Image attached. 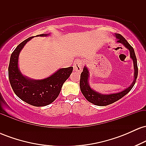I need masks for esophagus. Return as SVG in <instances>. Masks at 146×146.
<instances>
[{
  "instance_id": "esophagus-1",
  "label": "esophagus",
  "mask_w": 146,
  "mask_h": 146,
  "mask_svg": "<svg viewBox=\"0 0 146 146\" xmlns=\"http://www.w3.org/2000/svg\"><path fill=\"white\" fill-rule=\"evenodd\" d=\"M83 64L84 62L82 60H75L74 61V63H73V69H74V71L78 72V73H80L82 71V67L83 66Z\"/></svg>"
}]
</instances>
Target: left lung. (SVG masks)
Segmentation results:
<instances>
[{"mask_svg":"<svg viewBox=\"0 0 146 146\" xmlns=\"http://www.w3.org/2000/svg\"><path fill=\"white\" fill-rule=\"evenodd\" d=\"M115 37H116V38L117 39V42H119L121 44H123L130 51V58L132 59L134 64V69H135L134 76H135V79H134V81L132 82L131 85L127 88H125V89L122 90V91L119 92V93H117L103 95L95 91L94 90H93L90 87L89 84H88L89 71H88V68L86 66H84L83 68V71L82 72L81 75H80V90H81L82 93L84 98L88 102L95 105L100 106H104L111 104L114 103V102L118 101L119 100L123 98V96H125L127 93H128L131 90L132 87L134 86L135 82H136L137 75H138V67H137V58L136 56H135L134 48H132L131 45L129 44L126 40L121 34H119V33H115Z\"/></svg>","mask_w":146,"mask_h":146,"instance_id":"1","label":"left lung"}]
</instances>
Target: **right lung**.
<instances>
[{
	"label": "right lung",
	"mask_w": 146,
	"mask_h": 146,
	"mask_svg": "<svg viewBox=\"0 0 146 146\" xmlns=\"http://www.w3.org/2000/svg\"><path fill=\"white\" fill-rule=\"evenodd\" d=\"M48 35L43 33L36 36ZM32 38L30 37L22 42L11 53L8 68L9 80L15 94L21 100L34 106H44L58 98L63 84L73 71V66L60 68L42 80H32L24 76L18 68V56L25 44Z\"/></svg>",
	"instance_id": "obj_1"
}]
</instances>
